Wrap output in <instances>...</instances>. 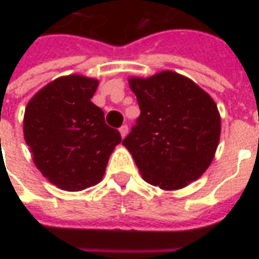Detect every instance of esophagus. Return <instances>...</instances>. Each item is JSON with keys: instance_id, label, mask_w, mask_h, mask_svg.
Masks as SVG:
<instances>
[{"instance_id": "1", "label": "esophagus", "mask_w": 259, "mask_h": 259, "mask_svg": "<svg viewBox=\"0 0 259 259\" xmlns=\"http://www.w3.org/2000/svg\"><path fill=\"white\" fill-rule=\"evenodd\" d=\"M119 132H120V136H122V137H124V136L127 135V132H129V127H127V124H123V126H120Z\"/></svg>"}]
</instances>
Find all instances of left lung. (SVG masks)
<instances>
[{"label": "left lung", "mask_w": 259, "mask_h": 259, "mask_svg": "<svg viewBox=\"0 0 259 259\" xmlns=\"http://www.w3.org/2000/svg\"><path fill=\"white\" fill-rule=\"evenodd\" d=\"M140 116L122 141L143 179L163 190L194 182L211 165L221 136L217 104L193 80L172 70L130 77Z\"/></svg>", "instance_id": "obj_1"}]
</instances>
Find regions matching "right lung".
<instances>
[{"instance_id": "obj_1", "label": "right lung", "mask_w": 259, "mask_h": 259, "mask_svg": "<svg viewBox=\"0 0 259 259\" xmlns=\"http://www.w3.org/2000/svg\"><path fill=\"white\" fill-rule=\"evenodd\" d=\"M98 80L80 74L58 77L31 98L25 111L23 133L37 169L53 185L81 191L105 174L120 133L105 123L91 102Z\"/></svg>"}]
</instances>
